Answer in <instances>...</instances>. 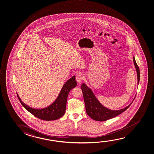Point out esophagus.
<instances>
[{
    "label": "esophagus",
    "mask_w": 154,
    "mask_h": 154,
    "mask_svg": "<svg viewBox=\"0 0 154 154\" xmlns=\"http://www.w3.org/2000/svg\"><path fill=\"white\" fill-rule=\"evenodd\" d=\"M76 81L78 83H81L83 79V75L82 74H79L76 76Z\"/></svg>",
    "instance_id": "34e87169"
}]
</instances>
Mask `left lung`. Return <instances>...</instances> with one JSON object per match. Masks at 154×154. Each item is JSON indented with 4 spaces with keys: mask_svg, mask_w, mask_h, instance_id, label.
Returning a JSON list of instances; mask_svg holds the SVG:
<instances>
[{
    "mask_svg": "<svg viewBox=\"0 0 154 154\" xmlns=\"http://www.w3.org/2000/svg\"><path fill=\"white\" fill-rule=\"evenodd\" d=\"M133 58L134 65L137 74L138 85L140 80V70L138 66L136 63L135 58L134 57ZM81 89L83 91L86 113L92 119L98 121H104L118 116L129 108L135 98H134L133 101L129 105L125 108L119 110H112L104 106L98 101L91 89L84 83L81 85Z\"/></svg>",
    "mask_w": 154,
    "mask_h": 154,
    "instance_id": "obj_1",
    "label": "left lung"
}]
</instances>
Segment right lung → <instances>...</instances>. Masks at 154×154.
<instances>
[{
    "label": "right lung",
    "instance_id": "right-lung-1",
    "mask_svg": "<svg viewBox=\"0 0 154 154\" xmlns=\"http://www.w3.org/2000/svg\"><path fill=\"white\" fill-rule=\"evenodd\" d=\"M75 79V76H74L67 80L54 102L49 106L43 109H33L27 106L23 102L17 93V97L23 107L36 118L45 121L57 120L65 114L69 91L77 86Z\"/></svg>",
    "mask_w": 154,
    "mask_h": 154
}]
</instances>
